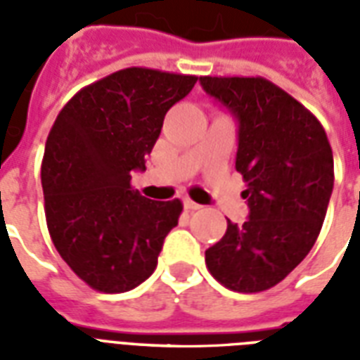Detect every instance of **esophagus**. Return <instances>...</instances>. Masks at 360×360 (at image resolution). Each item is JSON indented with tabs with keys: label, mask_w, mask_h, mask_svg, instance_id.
I'll return each mask as SVG.
<instances>
[{
	"label": "esophagus",
	"mask_w": 360,
	"mask_h": 360,
	"mask_svg": "<svg viewBox=\"0 0 360 360\" xmlns=\"http://www.w3.org/2000/svg\"><path fill=\"white\" fill-rule=\"evenodd\" d=\"M183 205H185L186 210H200V209H201L200 203H195V201L188 200V198H186V200L183 201Z\"/></svg>",
	"instance_id": "obj_1"
}]
</instances>
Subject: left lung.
I'll list each match as a JSON object with an SVG mask.
<instances>
[{"label": "left lung", "mask_w": 360, "mask_h": 360, "mask_svg": "<svg viewBox=\"0 0 360 360\" xmlns=\"http://www.w3.org/2000/svg\"><path fill=\"white\" fill-rule=\"evenodd\" d=\"M209 98L238 124L236 172L248 188V220H227L205 251L216 281L262 292L283 281L314 246L335 185L322 124L300 101L262 77H200Z\"/></svg>", "instance_id": "1"}]
</instances>
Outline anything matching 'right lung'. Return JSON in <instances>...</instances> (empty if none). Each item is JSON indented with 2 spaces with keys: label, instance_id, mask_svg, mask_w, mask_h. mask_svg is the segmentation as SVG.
Listing matches in <instances>:
<instances>
[{
  "label": "right lung",
  "instance_id": "add662e5",
  "mask_svg": "<svg viewBox=\"0 0 360 360\" xmlns=\"http://www.w3.org/2000/svg\"><path fill=\"white\" fill-rule=\"evenodd\" d=\"M198 77L125 68L79 90L46 140L42 190L49 235L64 262L99 292H127L157 268L179 200L131 188L159 139L166 112Z\"/></svg>",
  "mask_w": 360,
  "mask_h": 360
}]
</instances>
